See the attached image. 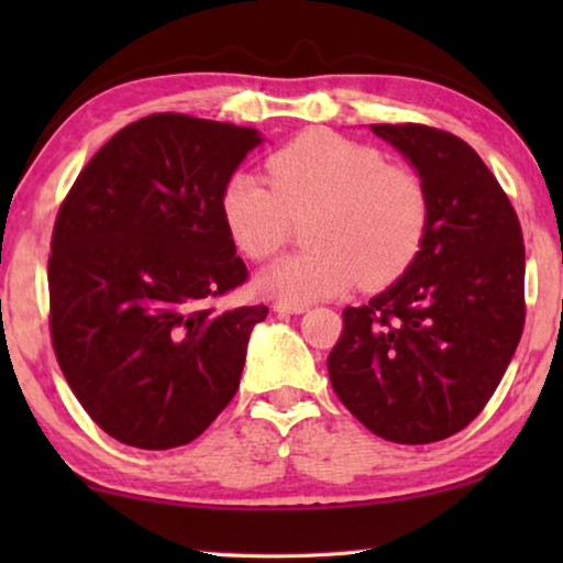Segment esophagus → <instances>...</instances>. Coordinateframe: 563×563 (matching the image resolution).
<instances>
[{
    "label": "esophagus",
    "mask_w": 563,
    "mask_h": 563,
    "mask_svg": "<svg viewBox=\"0 0 563 563\" xmlns=\"http://www.w3.org/2000/svg\"><path fill=\"white\" fill-rule=\"evenodd\" d=\"M273 310L275 312H285V316H300V312L308 310V305L295 302V300H275Z\"/></svg>",
    "instance_id": "34e87169"
}]
</instances>
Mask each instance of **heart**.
Masks as SVG:
<instances>
[{"instance_id": "obj_1", "label": "heart", "mask_w": 563, "mask_h": 563, "mask_svg": "<svg viewBox=\"0 0 563 563\" xmlns=\"http://www.w3.org/2000/svg\"><path fill=\"white\" fill-rule=\"evenodd\" d=\"M268 178L238 168L218 190V216L251 261L278 253L292 216L310 213L312 247L261 275L285 300H316L355 288L379 290L402 278L430 231L432 201L422 176L387 164L383 151L332 131H305L265 161Z\"/></svg>"}]
</instances>
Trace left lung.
<instances>
[{"instance_id": "1", "label": "left lung", "mask_w": 563, "mask_h": 563, "mask_svg": "<svg viewBox=\"0 0 563 563\" xmlns=\"http://www.w3.org/2000/svg\"><path fill=\"white\" fill-rule=\"evenodd\" d=\"M417 168L432 218L417 261L367 305L342 310L328 357L340 402L369 432L430 444L489 402L519 345L523 238L499 180L454 136L422 123H373Z\"/></svg>"}]
</instances>
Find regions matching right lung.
<instances>
[{
    "mask_svg": "<svg viewBox=\"0 0 563 563\" xmlns=\"http://www.w3.org/2000/svg\"><path fill=\"white\" fill-rule=\"evenodd\" d=\"M255 129L151 113L111 136L56 213L52 345L103 432L139 450L194 442L231 402L265 305L218 312L247 278L218 190Z\"/></svg>",
    "mask_w": 563,
    "mask_h": 563,
    "instance_id": "1",
    "label": "right lung"
}]
</instances>
